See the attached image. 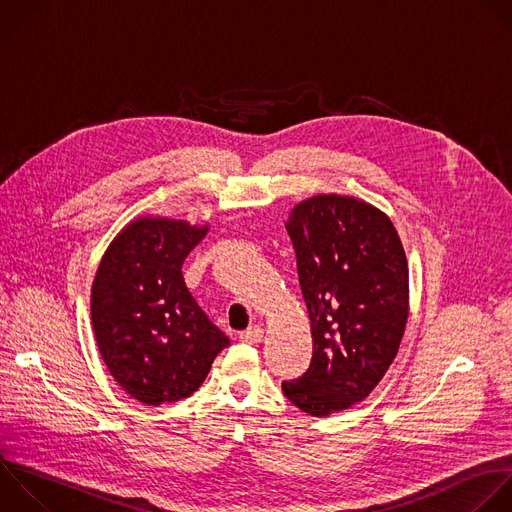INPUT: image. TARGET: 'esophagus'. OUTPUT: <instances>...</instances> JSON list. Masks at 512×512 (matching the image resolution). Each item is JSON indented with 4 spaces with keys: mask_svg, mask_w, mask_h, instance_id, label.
Here are the masks:
<instances>
[{
    "mask_svg": "<svg viewBox=\"0 0 512 512\" xmlns=\"http://www.w3.org/2000/svg\"><path fill=\"white\" fill-rule=\"evenodd\" d=\"M262 338H264V330L260 326H252V328L240 332V340L246 344H258V342H262Z\"/></svg>",
    "mask_w": 512,
    "mask_h": 512,
    "instance_id": "esophagus-1",
    "label": "esophagus"
}]
</instances>
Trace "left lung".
<instances>
[{
    "mask_svg": "<svg viewBox=\"0 0 512 512\" xmlns=\"http://www.w3.org/2000/svg\"><path fill=\"white\" fill-rule=\"evenodd\" d=\"M312 332L310 368L282 382L302 412L364 400L392 364L408 320V262L390 218L344 194L298 202L286 220Z\"/></svg>",
    "mask_w": 512,
    "mask_h": 512,
    "instance_id": "8db88e82",
    "label": "left lung"
}]
</instances>
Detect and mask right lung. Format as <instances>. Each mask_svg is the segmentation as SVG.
Wrapping results in <instances>:
<instances>
[{"mask_svg":"<svg viewBox=\"0 0 512 512\" xmlns=\"http://www.w3.org/2000/svg\"><path fill=\"white\" fill-rule=\"evenodd\" d=\"M210 226L140 216L104 252L90 310L100 354L114 380L142 404L194 394L230 344L182 276V264Z\"/></svg>","mask_w":512,"mask_h":512,"instance_id":"obj_1","label":"right lung"}]
</instances>
